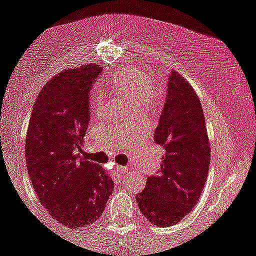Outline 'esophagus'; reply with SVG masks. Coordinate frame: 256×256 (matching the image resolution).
<instances>
[{
	"label": "esophagus",
	"mask_w": 256,
	"mask_h": 256,
	"mask_svg": "<svg viewBox=\"0 0 256 256\" xmlns=\"http://www.w3.org/2000/svg\"><path fill=\"white\" fill-rule=\"evenodd\" d=\"M116 171L118 172V174H126V172H128V168H126V167H123V166H116Z\"/></svg>",
	"instance_id": "1"
}]
</instances>
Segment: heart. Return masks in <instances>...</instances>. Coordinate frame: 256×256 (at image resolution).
<instances>
[{
    "instance_id": "heart-1",
    "label": "heart",
    "mask_w": 256,
    "mask_h": 256,
    "mask_svg": "<svg viewBox=\"0 0 256 256\" xmlns=\"http://www.w3.org/2000/svg\"><path fill=\"white\" fill-rule=\"evenodd\" d=\"M108 88L113 93L134 103L140 110H153L158 108L162 102V93L160 88L152 86L150 76L144 72H137V70L122 72L110 80ZM92 104L94 108H100V96H94Z\"/></svg>"
}]
</instances>
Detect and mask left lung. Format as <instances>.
<instances>
[{
  "mask_svg": "<svg viewBox=\"0 0 256 256\" xmlns=\"http://www.w3.org/2000/svg\"><path fill=\"white\" fill-rule=\"evenodd\" d=\"M154 142L163 148L160 170L148 177L136 201L143 216L162 228L178 224L194 208L205 188L211 157L198 96L174 70L168 75Z\"/></svg>",
  "mask_w": 256,
  "mask_h": 256,
  "instance_id": "obj_1",
  "label": "left lung"
}]
</instances>
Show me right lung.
I'll list each match as a JSON object with an SVG mask.
<instances>
[{
	"label": "right lung",
	"instance_id": "1",
	"mask_svg": "<svg viewBox=\"0 0 256 256\" xmlns=\"http://www.w3.org/2000/svg\"><path fill=\"white\" fill-rule=\"evenodd\" d=\"M102 70L89 62L51 78L36 98L26 134L34 190L51 218L69 228L98 220L114 188L108 172L78 154L90 120V88Z\"/></svg>",
	"mask_w": 256,
	"mask_h": 256
}]
</instances>
